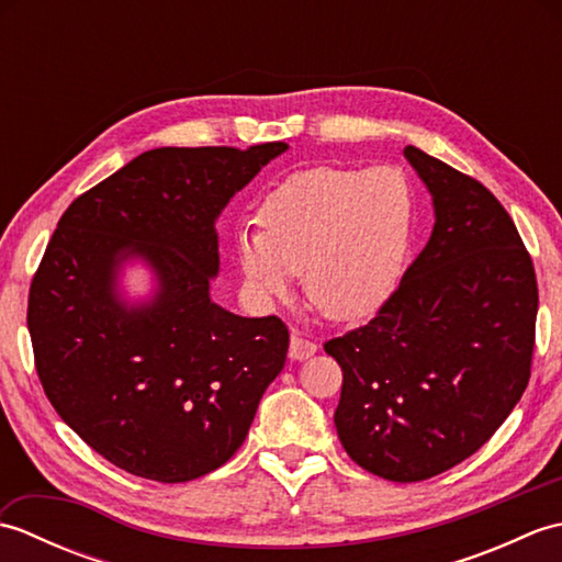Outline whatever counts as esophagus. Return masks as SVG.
<instances>
[{
    "mask_svg": "<svg viewBox=\"0 0 562 562\" xmlns=\"http://www.w3.org/2000/svg\"><path fill=\"white\" fill-rule=\"evenodd\" d=\"M316 352V342L314 340H306L300 333H294L292 340H290V357L292 360H308Z\"/></svg>",
    "mask_w": 562,
    "mask_h": 562,
    "instance_id": "34e87169",
    "label": "esophagus"
}]
</instances>
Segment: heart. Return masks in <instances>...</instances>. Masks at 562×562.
<instances>
[{"mask_svg": "<svg viewBox=\"0 0 562 562\" xmlns=\"http://www.w3.org/2000/svg\"><path fill=\"white\" fill-rule=\"evenodd\" d=\"M262 229L236 234L250 288L284 296L304 272V292L321 314L360 318L398 288L411 254L417 198L393 164L372 169L316 166L296 171L262 198Z\"/></svg>", "mask_w": 562, "mask_h": 562, "instance_id": "obj_1", "label": "heart"}]
</instances>
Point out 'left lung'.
<instances>
[{"label":"left lung","instance_id":"left-lung-1","mask_svg":"<svg viewBox=\"0 0 562 562\" xmlns=\"http://www.w3.org/2000/svg\"><path fill=\"white\" fill-rule=\"evenodd\" d=\"M435 229L367 326L324 342L342 369L336 429L364 471L417 483L479 451L531 376L539 284L507 210L481 181L405 147Z\"/></svg>","mask_w":562,"mask_h":562}]
</instances>
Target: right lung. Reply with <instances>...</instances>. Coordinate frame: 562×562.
Masks as SVG:
<instances>
[{
	"instance_id": "1",
	"label": "right lung",
	"mask_w": 562,
	"mask_h": 562,
	"mask_svg": "<svg viewBox=\"0 0 562 562\" xmlns=\"http://www.w3.org/2000/svg\"><path fill=\"white\" fill-rule=\"evenodd\" d=\"M284 149H151L59 217L29 292L35 372L57 415L117 469L159 483L220 469L282 372L288 326L226 312L210 280L214 220ZM133 255L160 278L142 307L114 294V272Z\"/></svg>"
}]
</instances>
